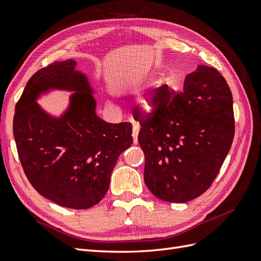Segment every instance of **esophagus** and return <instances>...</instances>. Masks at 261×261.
Listing matches in <instances>:
<instances>
[{
	"label": "esophagus",
	"instance_id": "34e87169",
	"mask_svg": "<svg viewBox=\"0 0 261 261\" xmlns=\"http://www.w3.org/2000/svg\"><path fill=\"white\" fill-rule=\"evenodd\" d=\"M138 135H139V128H138V125H133L132 137H133V143H135V144L138 143Z\"/></svg>",
	"mask_w": 261,
	"mask_h": 261
}]
</instances>
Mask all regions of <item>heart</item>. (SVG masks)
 <instances>
[{
    "mask_svg": "<svg viewBox=\"0 0 261 261\" xmlns=\"http://www.w3.org/2000/svg\"><path fill=\"white\" fill-rule=\"evenodd\" d=\"M138 106L142 111L150 112L158 107V100L152 96H142L138 99Z\"/></svg>",
    "mask_w": 261,
    "mask_h": 261,
    "instance_id": "1",
    "label": "heart"
}]
</instances>
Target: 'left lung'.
Returning a JSON list of instances; mask_svg holds the SVG:
<instances>
[{"label":"left lung","instance_id":"8db88e82","mask_svg":"<svg viewBox=\"0 0 261 261\" xmlns=\"http://www.w3.org/2000/svg\"><path fill=\"white\" fill-rule=\"evenodd\" d=\"M155 111H136L144 152V182L158 198L185 203L210 189L235 135L232 95L213 67L199 65L182 92L160 87Z\"/></svg>","mask_w":261,"mask_h":261}]
</instances>
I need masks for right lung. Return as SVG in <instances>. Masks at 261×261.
I'll return each instance as SVG.
<instances>
[{"instance_id": "1", "label": "right lung", "mask_w": 261, "mask_h": 261, "mask_svg": "<svg viewBox=\"0 0 261 261\" xmlns=\"http://www.w3.org/2000/svg\"><path fill=\"white\" fill-rule=\"evenodd\" d=\"M72 59L37 70L16 103L13 133L26 177L39 194L58 205L87 210L109 189L119 155L130 148L132 124L108 123L96 115L88 78ZM51 89L73 91L59 118L36 102Z\"/></svg>"}]
</instances>
